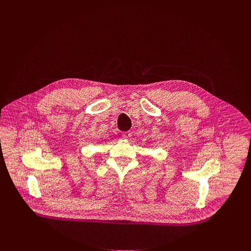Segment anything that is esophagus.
<instances>
[{
  "label": "esophagus",
  "mask_w": 251,
  "mask_h": 251,
  "mask_svg": "<svg viewBox=\"0 0 251 251\" xmlns=\"http://www.w3.org/2000/svg\"><path fill=\"white\" fill-rule=\"evenodd\" d=\"M131 132L130 131H126V132H124L123 134H122V136H123V138H125V139H129L130 137H131Z\"/></svg>",
  "instance_id": "obj_1"
}]
</instances>
